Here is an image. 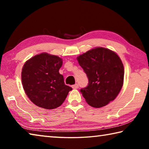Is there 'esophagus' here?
Listing matches in <instances>:
<instances>
[{"mask_svg": "<svg viewBox=\"0 0 149 149\" xmlns=\"http://www.w3.org/2000/svg\"><path fill=\"white\" fill-rule=\"evenodd\" d=\"M72 87L73 89H78V88H79V85H78L77 84H75V85H73Z\"/></svg>", "mask_w": 149, "mask_h": 149, "instance_id": "esophagus-1", "label": "esophagus"}]
</instances>
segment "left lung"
Listing matches in <instances>:
<instances>
[{
  "label": "left lung",
  "mask_w": 149,
  "mask_h": 149,
  "mask_svg": "<svg viewBox=\"0 0 149 149\" xmlns=\"http://www.w3.org/2000/svg\"><path fill=\"white\" fill-rule=\"evenodd\" d=\"M89 80L80 90L90 106L100 108L114 100L122 89L124 68L118 54L108 49L97 47L77 58Z\"/></svg>",
  "instance_id": "obj_1"
}]
</instances>
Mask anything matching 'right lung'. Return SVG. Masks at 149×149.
I'll list each match as a JSON object with an SVG mask.
<instances>
[{"mask_svg":"<svg viewBox=\"0 0 149 149\" xmlns=\"http://www.w3.org/2000/svg\"><path fill=\"white\" fill-rule=\"evenodd\" d=\"M62 65L60 57L46 52L37 54L25 63L22 81L25 93L38 107L54 109L61 105L72 88L65 85L59 70Z\"/></svg>","mask_w":149,"mask_h":149,"instance_id":"add662e5","label":"right lung"}]
</instances>
